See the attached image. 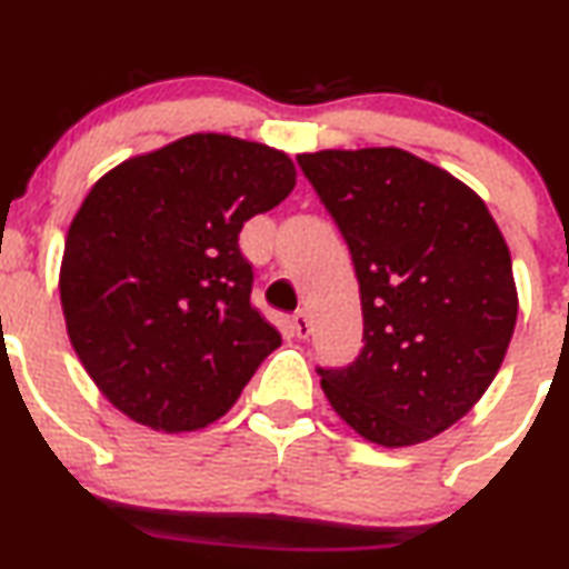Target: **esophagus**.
Masks as SVG:
<instances>
[{
    "label": "esophagus",
    "instance_id": "34e87169",
    "mask_svg": "<svg viewBox=\"0 0 569 569\" xmlns=\"http://www.w3.org/2000/svg\"><path fill=\"white\" fill-rule=\"evenodd\" d=\"M293 333H297L299 339H307L312 333V320L305 310H299L297 315H293Z\"/></svg>",
    "mask_w": 569,
    "mask_h": 569
}]
</instances>
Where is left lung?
<instances>
[{"instance_id": "obj_1", "label": "left lung", "mask_w": 569, "mask_h": 569, "mask_svg": "<svg viewBox=\"0 0 569 569\" xmlns=\"http://www.w3.org/2000/svg\"><path fill=\"white\" fill-rule=\"evenodd\" d=\"M350 246L362 350L318 368L331 408L368 442L432 440L475 408L517 323L511 254L475 190L400 148L297 156Z\"/></svg>"}]
</instances>
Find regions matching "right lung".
Here are the masks:
<instances>
[{
	"instance_id": "1",
	"label": "right lung",
	"mask_w": 569,
	"mask_h": 569,
	"mask_svg": "<svg viewBox=\"0 0 569 569\" xmlns=\"http://www.w3.org/2000/svg\"><path fill=\"white\" fill-rule=\"evenodd\" d=\"M297 184L283 150L188 134L92 184L66 236L60 305L113 408L196 432L232 408L280 333L251 307L238 232Z\"/></svg>"
}]
</instances>
